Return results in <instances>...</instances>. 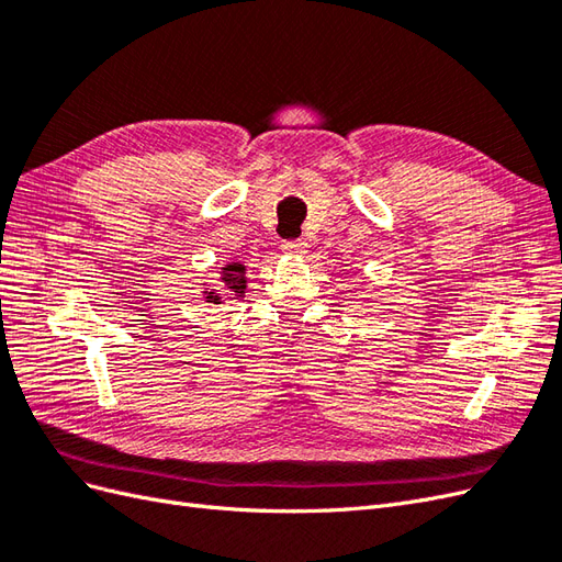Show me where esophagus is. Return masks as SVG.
Listing matches in <instances>:
<instances>
[{
    "label": "esophagus",
    "instance_id": "1",
    "mask_svg": "<svg viewBox=\"0 0 562 562\" xmlns=\"http://www.w3.org/2000/svg\"><path fill=\"white\" fill-rule=\"evenodd\" d=\"M281 248H283V252H288V255H302L304 248H307V241H302V239H288V241L281 244Z\"/></svg>",
    "mask_w": 562,
    "mask_h": 562
}]
</instances>
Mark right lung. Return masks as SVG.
I'll list each match as a JSON object with an SVG mask.
<instances>
[{"instance_id": "obj_1", "label": "right lung", "mask_w": 562, "mask_h": 562, "mask_svg": "<svg viewBox=\"0 0 562 562\" xmlns=\"http://www.w3.org/2000/svg\"><path fill=\"white\" fill-rule=\"evenodd\" d=\"M244 274H246V269H244V265H239V262H232V265H227V267L223 269V283H225V288H227V293H232V295H244V291H246V279H244ZM206 300H209V302H220V297H217L215 293H211Z\"/></svg>"}]
</instances>
